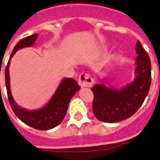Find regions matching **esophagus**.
<instances>
[{
  "instance_id": "esophagus-1",
  "label": "esophagus",
  "mask_w": 160,
  "mask_h": 160,
  "mask_svg": "<svg viewBox=\"0 0 160 160\" xmlns=\"http://www.w3.org/2000/svg\"><path fill=\"white\" fill-rule=\"evenodd\" d=\"M78 84L81 88L85 87H91L93 84V80L91 78V76L88 74H81L79 77Z\"/></svg>"
}]
</instances>
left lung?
Returning <instances> with one entry per match:
<instances>
[{
    "label": "left lung",
    "instance_id": "obj_1",
    "mask_svg": "<svg viewBox=\"0 0 160 160\" xmlns=\"http://www.w3.org/2000/svg\"><path fill=\"white\" fill-rule=\"evenodd\" d=\"M134 80L121 88L105 85L103 83L92 88L94 94L92 109L95 117L101 122L114 123L128 118L136 113L143 103L151 82L150 58L141 42H137Z\"/></svg>",
    "mask_w": 160,
    "mask_h": 160
}]
</instances>
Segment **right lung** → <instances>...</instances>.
I'll use <instances>...</instances> for the list:
<instances>
[{
  "label": "right lung",
  "instance_id": "add662e5",
  "mask_svg": "<svg viewBox=\"0 0 160 160\" xmlns=\"http://www.w3.org/2000/svg\"><path fill=\"white\" fill-rule=\"evenodd\" d=\"M37 38L38 34H32L22 38L14 47L5 68V86L9 102L15 115L27 126L39 130H47L54 128L62 122L67 113L71 99L76 92L80 89V87L74 79L63 78L49 101L40 109L29 110L19 106L16 103L10 89L9 70L10 59L18 50L25 47H32Z\"/></svg>",
  "mask_w": 160,
  "mask_h": 160
}]
</instances>
